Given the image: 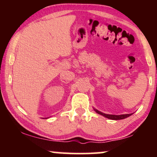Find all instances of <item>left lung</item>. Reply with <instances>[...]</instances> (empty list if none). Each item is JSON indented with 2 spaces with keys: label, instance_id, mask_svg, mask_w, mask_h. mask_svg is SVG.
Segmentation results:
<instances>
[{
  "label": "left lung",
  "instance_id": "1",
  "mask_svg": "<svg viewBox=\"0 0 157 157\" xmlns=\"http://www.w3.org/2000/svg\"><path fill=\"white\" fill-rule=\"evenodd\" d=\"M94 111H96L99 114L102 115V116L105 117L106 118H109L110 120H122V119H125L126 117H128L129 116H131L132 113H128V114H121V115H112V114H106V113H102L100 111H99L98 110L94 109Z\"/></svg>",
  "mask_w": 157,
  "mask_h": 157
}]
</instances>
